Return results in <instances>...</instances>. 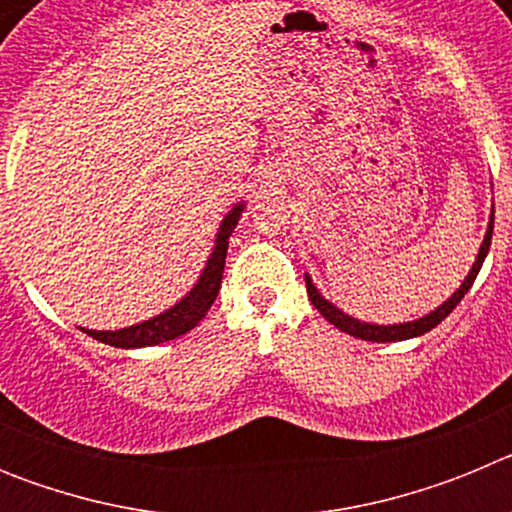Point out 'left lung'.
I'll return each mask as SVG.
<instances>
[{"instance_id": "left-lung-1", "label": "left lung", "mask_w": 512, "mask_h": 512, "mask_svg": "<svg viewBox=\"0 0 512 512\" xmlns=\"http://www.w3.org/2000/svg\"><path fill=\"white\" fill-rule=\"evenodd\" d=\"M492 228H495V205H492V212H490V223H487L485 241H482V246H479L477 259H474L472 269H469V274H467V277H464V282L459 284V289H456V292L449 297V300H443L441 305L436 307V310L425 312L423 318L408 320V323H390V325L366 323V320L354 318V315H348V312H343L341 307H336L330 300H325L323 292H320V289L315 287V282H312V277L305 271L307 297H310L312 305L318 307V312H320V315H323L325 320H328V323H333L338 330H343V333H348V336L361 338V341L392 343V341H408V338H418V336H423V333H428V330H431V328H436V325L441 323V320L446 318V315H449V312L454 310L456 305H459L461 297L467 295L469 289H472L474 279H477L479 269H482V264H485L487 253H490Z\"/></svg>"}]
</instances>
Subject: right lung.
<instances>
[{"label":"right lung","mask_w":512,"mask_h":512,"mask_svg":"<svg viewBox=\"0 0 512 512\" xmlns=\"http://www.w3.org/2000/svg\"><path fill=\"white\" fill-rule=\"evenodd\" d=\"M246 210V200H238L225 217L220 220V228L215 233V246H212L210 256H207L205 266H202L200 277L192 284L187 295L182 300H176L174 305L166 307L164 312H158L153 318L143 320V323L128 325L120 330H89L81 328L87 336L97 338L99 343L115 348H146L156 346V343L174 341V338L184 336L192 328L200 325L207 310L215 302L217 292H220V282H223L225 269V253H228V241L233 235L235 225L241 223V215Z\"/></svg>","instance_id":"add662e5"}]
</instances>
